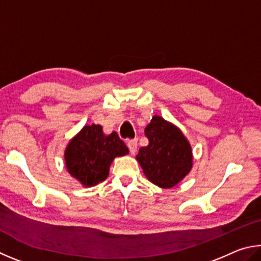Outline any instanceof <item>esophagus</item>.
Wrapping results in <instances>:
<instances>
[{
  "label": "esophagus",
  "instance_id": "obj_1",
  "mask_svg": "<svg viewBox=\"0 0 261 261\" xmlns=\"http://www.w3.org/2000/svg\"><path fill=\"white\" fill-rule=\"evenodd\" d=\"M127 147H128V149H129L130 153L134 154L136 152V149H138V140L127 141Z\"/></svg>",
  "mask_w": 261,
  "mask_h": 261
}]
</instances>
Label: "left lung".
<instances>
[{
    "mask_svg": "<svg viewBox=\"0 0 261 261\" xmlns=\"http://www.w3.org/2000/svg\"><path fill=\"white\" fill-rule=\"evenodd\" d=\"M147 147L139 150L136 159L145 176L161 188H172L190 172L193 151L182 132L165 119L153 116L145 127Z\"/></svg>",
    "mask_w": 261,
    "mask_h": 261,
    "instance_id": "8db88e82",
    "label": "left lung"
}]
</instances>
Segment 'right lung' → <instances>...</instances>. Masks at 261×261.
I'll return each instance as SVG.
<instances>
[{
	"label": "right lung",
	"instance_id": "obj_1",
	"mask_svg": "<svg viewBox=\"0 0 261 261\" xmlns=\"http://www.w3.org/2000/svg\"><path fill=\"white\" fill-rule=\"evenodd\" d=\"M128 152L116 132L105 135L102 126L91 125L85 126L70 141L64 157L68 173L88 188L107 179L113 159Z\"/></svg>",
	"mask_w": 261,
	"mask_h": 261
}]
</instances>
